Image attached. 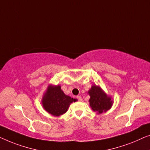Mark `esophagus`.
I'll use <instances>...</instances> for the list:
<instances>
[{
    "mask_svg": "<svg viewBox=\"0 0 150 150\" xmlns=\"http://www.w3.org/2000/svg\"><path fill=\"white\" fill-rule=\"evenodd\" d=\"M77 100H79V101H81L82 100V98H81V96H77Z\"/></svg>",
    "mask_w": 150,
    "mask_h": 150,
    "instance_id": "1",
    "label": "esophagus"
}]
</instances>
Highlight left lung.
Returning <instances> with one entry per match:
<instances>
[{"instance_id": "left-lung-1", "label": "left lung", "mask_w": 150, "mask_h": 150, "mask_svg": "<svg viewBox=\"0 0 150 150\" xmlns=\"http://www.w3.org/2000/svg\"><path fill=\"white\" fill-rule=\"evenodd\" d=\"M88 93L90 96V105L94 111L97 113H102L111 108L112 105L111 98L107 97L100 87L93 86Z\"/></svg>"}]
</instances>
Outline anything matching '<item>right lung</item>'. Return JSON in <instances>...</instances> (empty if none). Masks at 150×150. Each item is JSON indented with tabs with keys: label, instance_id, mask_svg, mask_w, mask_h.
<instances>
[{
	"label": "right lung",
	"instance_id": "obj_1",
	"mask_svg": "<svg viewBox=\"0 0 150 150\" xmlns=\"http://www.w3.org/2000/svg\"><path fill=\"white\" fill-rule=\"evenodd\" d=\"M75 99L65 95L60 86H50L43 96L42 103L44 109L50 114L59 116L66 113L69 105Z\"/></svg>",
	"mask_w": 150,
	"mask_h": 150
}]
</instances>
